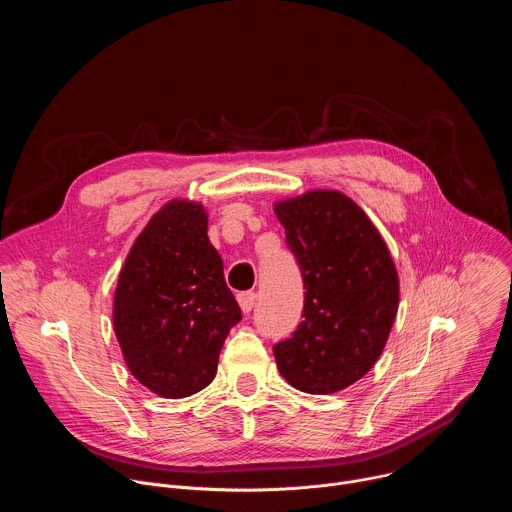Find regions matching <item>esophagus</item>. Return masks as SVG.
Returning <instances> with one entry per match:
<instances>
[{
    "mask_svg": "<svg viewBox=\"0 0 512 512\" xmlns=\"http://www.w3.org/2000/svg\"><path fill=\"white\" fill-rule=\"evenodd\" d=\"M237 300H239V306H241V310H243L245 314H249V312L253 310V306H255V300H257V296L253 294V291H243V294H239V296H237Z\"/></svg>",
    "mask_w": 512,
    "mask_h": 512,
    "instance_id": "esophagus-1",
    "label": "esophagus"
}]
</instances>
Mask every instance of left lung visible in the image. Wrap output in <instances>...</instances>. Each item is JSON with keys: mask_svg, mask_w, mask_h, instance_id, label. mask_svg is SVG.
<instances>
[{"mask_svg": "<svg viewBox=\"0 0 512 512\" xmlns=\"http://www.w3.org/2000/svg\"><path fill=\"white\" fill-rule=\"evenodd\" d=\"M304 277V314L273 354L298 391L328 395L367 375L399 308V275L377 227L338 190H310L273 204Z\"/></svg>", "mask_w": 512, "mask_h": 512, "instance_id": "obj_1", "label": "left lung"}]
</instances>
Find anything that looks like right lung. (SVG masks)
<instances>
[{"instance_id":"1","label":"right lung","mask_w":512,"mask_h":512,"mask_svg":"<svg viewBox=\"0 0 512 512\" xmlns=\"http://www.w3.org/2000/svg\"><path fill=\"white\" fill-rule=\"evenodd\" d=\"M200 202L170 200L135 239L117 279L113 328L129 373L182 399L212 383L241 308L206 235Z\"/></svg>"}]
</instances>
